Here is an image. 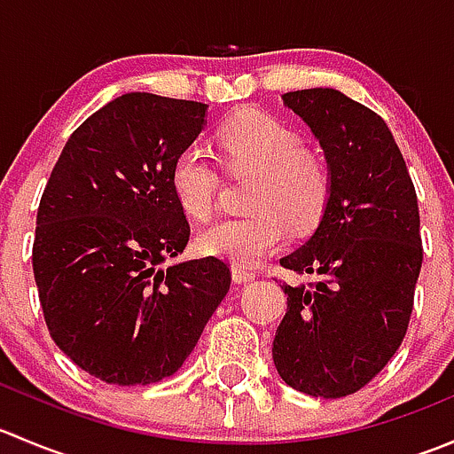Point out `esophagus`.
Segmentation results:
<instances>
[{"label":"esophagus","instance_id":"34e87169","mask_svg":"<svg viewBox=\"0 0 454 454\" xmlns=\"http://www.w3.org/2000/svg\"><path fill=\"white\" fill-rule=\"evenodd\" d=\"M256 277L253 268H241V265H232V281L235 283H248Z\"/></svg>","mask_w":454,"mask_h":454}]
</instances>
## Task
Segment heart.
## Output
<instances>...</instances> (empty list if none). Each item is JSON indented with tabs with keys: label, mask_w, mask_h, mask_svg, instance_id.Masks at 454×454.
Instances as JSON below:
<instances>
[{
	"label": "heart",
	"mask_w": 454,
	"mask_h": 454,
	"mask_svg": "<svg viewBox=\"0 0 454 454\" xmlns=\"http://www.w3.org/2000/svg\"><path fill=\"white\" fill-rule=\"evenodd\" d=\"M223 164L232 173H254L246 217L213 223L198 235L201 254L248 268L277 253L292 231H309L323 217L332 193L327 162L305 149L294 127L265 112L237 114L217 131ZM171 191L189 217L208 219L215 210L219 176L200 146H186L173 160Z\"/></svg>",
	"instance_id": "1"
}]
</instances>
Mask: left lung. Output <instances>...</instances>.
<instances>
[{
	"label": "left lung",
	"instance_id": "8db88e82",
	"mask_svg": "<svg viewBox=\"0 0 454 454\" xmlns=\"http://www.w3.org/2000/svg\"><path fill=\"white\" fill-rule=\"evenodd\" d=\"M320 142L332 193L314 235L281 265L312 274L287 286L277 327L278 375L314 397H345L369 384L409 329L422 270L419 208L387 122L332 87L283 94Z\"/></svg>",
	"mask_w": 454,
	"mask_h": 454
}]
</instances>
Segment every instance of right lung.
I'll list each match as a JSON object with an SVG mask.
<instances>
[{"instance_id":"1","label":"right lung","mask_w":454,"mask_h":454,"mask_svg":"<svg viewBox=\"0 0 454 454\" xmlns=\"http://www.w3.org/2000/svg\"><path fill=\"white\" fill-rule=\"evenodd\" d=\"M208 105L131 91L63 146L36 210L32 270L59 349L107 384L176 373L231 290L228 263L184 253L191 226L168 173Z\"/></svg>"}]
</instances>
